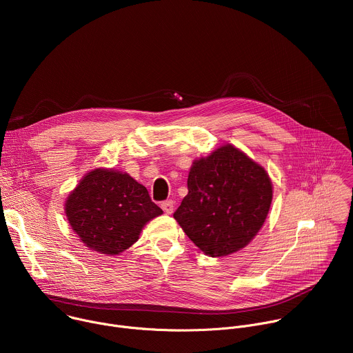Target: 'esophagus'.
Segmentation results:
<instances>
[{
	"instance_id": "obj_1",
	"label": "esophagus",
	"mask_w": 353,
	"mask_h": 353,
	"mask_svg": "<svg viewBox=\"0 0 353 353\" xmlns=\"http://www.w3.org/2000/svg\"><path fill=\"white\" fill-rule=\"evenodd\" d=\"M162 210L166 212V214H173V210H174V203L172 199H168V201H163L162 203Z\"/></svg>"
}]
</instances>
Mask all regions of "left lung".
Instances as JSON below:
<instances>
[{"label": "left lung", "instance_id": "8db88e82", "mask_svg": "<svg viewBox=\"0 0 353 353\" xmlns=\"http://www.w3.org/2000/svg\"><path fill=\"white\" fill-rule=\"evenodd\" d=\"M187 188L173 216L210 257L245 247L263 228L272 203V181L265 169L232 143L194 161Z\"/></svg>", "mask_w": 353, "mask_h": 353}]
</instances>
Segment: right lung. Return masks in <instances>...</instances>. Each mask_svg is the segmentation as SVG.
I'll list each match as a JSON object with an SVG mask.
<instances>
[{
    "label": "right lung",
    "mask_w": 353,
    "mask_h": 353,
    "mask_svg": "<svg viewBox=\"0 0 353 353\" xmlns=\"http://www.w3.org/2000/svg\"><path fill=\"white\" fill-rule=\"evenodd\" d=\"M71 229L100 254L119 256L138 239L142 228L163 211L148 190L128 173L97 168L68 194L64 205Z\"/></svg>",
    "instance_id": "add662e5"
}]
</instances>
